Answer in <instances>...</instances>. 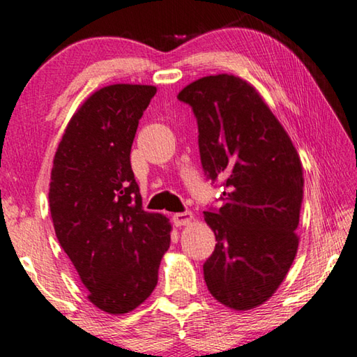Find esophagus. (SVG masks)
Returning a JSON list of instances; mask_svg holds the SVG:
<instances>
[{
  "instance_id": "1",
  "label": "esophagus",
  "mask_w": 357,
  "mask_h": 357,
  "mask_svg": "<svg viewBox=\"0 0 357 357\" xmlns=\"http://www.w3.org/2000/svg\"><path fill=\"white\" fill-rule=\"evenodd\" d=\"M191 220H193V215L191 212H177L172 215V222L175 227H182V225H188Z\"/></svg>"
}]
</instances>
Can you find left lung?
<instances>
[{
    "label": "left lung",
    "instance_id": "obj_1",
    "mask_svg": "<svg viewBox=\"0 0 357 357\" xmlns=\"http://www.w3.org/2000/svg\"><path fill=\"white\" fill-rule=\"evenodd\" d=\"M177 98L195 113L202 171L223 186L222 207L204 212L217 239L202 265L207 289L229 308H255L281 286L298 249V153L259 92L238 76H206Z\"/></svg>",
    "mask_w": 357,
    "mask_h": 357
}]
</instances>
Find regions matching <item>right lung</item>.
Returning a JSON list of instances; mask_svg holds the SVG:
<instances>
[{"label":"right lung","mask_w":357,"mask_h":357,"mask_svg":"<svg viewBox=\"0 0 357 357\" xmlns=\"http://www.w3.org/2000/svg\"><path fill=\"white\" fill-rule=\"evenodd\" d=\"M155 86L97 91L68 123L54 158L49 207L57 239L97 308L123 314L150 297L171 225L145 212L130 167L139 119Z\"/></svg>","instance_id":"1"}]
</instances>
